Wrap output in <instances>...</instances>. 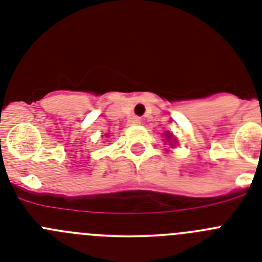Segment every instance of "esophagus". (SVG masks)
<instances>
[{
  "label": "esophagus",
  "instance_id": "1",
  "mask_svg": "<svg viewBox=\"0 0 262 262\" xmlns=\"http://www.w3.org/2000/svg\"><path fill=\"white\" fill-rule=\"evenodd\" d=\"M129 124L130 125H138V124H141V119L138 116H133L129 119Z\"/></svg>",
  "mask_w": 262,
  "mask_h": 262
}]
</instances>
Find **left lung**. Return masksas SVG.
<instances>
[{
	"mask_svg": "<svg viewBox=\"0 0 262 262\" xmlns=\"http://www.w3.org/2000/svg\"><path fill=\"white\" fill-rule=\"evenodd\" d=\"M171 136H172L171 133H167V134H166V137H167V141H169V140H171Z\"/></svg>",
	"mask_w": 262,
	"mask_h": 262,
	"instance_id": "8db88e82",
	"label": "left lung"
}]
</instances>
